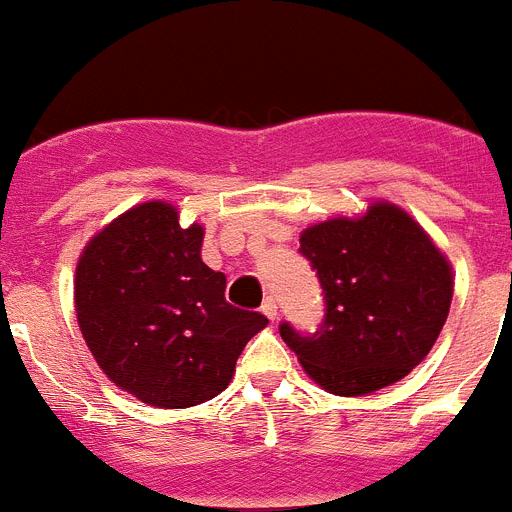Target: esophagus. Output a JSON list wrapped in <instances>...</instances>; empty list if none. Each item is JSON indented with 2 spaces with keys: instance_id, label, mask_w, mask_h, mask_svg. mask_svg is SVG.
I'll return each mask as SVG.
<instances>
[{
  "instance_id": "obj_1",
  "label": "esophagus",
  "mask_w": 512,
  "mask_h": 512,
  "mask_svg": "<svg viewBox=\"0 0 512 512\" xmlns=\"http://www.w3.org/2000/svg\"><path fill=\"white\" fill-rule=\"evenodd\" d=\"M262 314H265V317H268L270 322H273V319L278 317V304H275L273 296H268V299H265V304H262Z\"/></svg>"
}]
</instances>
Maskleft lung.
<instances>
[{"label":"left lung","mask_w":512,"mask_h":512,"mask_svg":"<svg viewBox=\"0 0 512 512\" xmlns=\"http://www.w3.org/2000/svg\"><path fill=\"white\" fill-rule=\"evenodd\" d=\"M317 270L324 322L317 332L281 324V337L322 389L363 397L404 379L430 353L453 296L446 255L394 203L361 219H330L301 234Z\"/></svg>","instance_id":"obj_1"}]
</instances>
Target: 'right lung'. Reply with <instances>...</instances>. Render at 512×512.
<instances>
[{
    "label": "right lung",
    "mask_w": 512,
    "mask_h": 512,
    "mask_svg": "<svg viewBox=\"0 0 512 512\" xmlns=\"http://www.w3.org/2000/svg\"><path fill=\"white\" fill-rule=\"evenodd\" d=\"M203 226L162 201L133 206L84 247L74 281L87 348L115 386L182 410L229 386L244 345L268 324L226 301V275L201 260Z\"/></svg>",
    "instance_id": "add662e5"
}]
</instances>
